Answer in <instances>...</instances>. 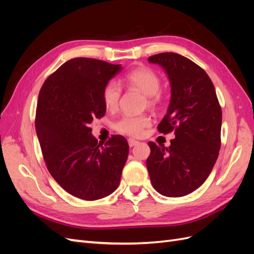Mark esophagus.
<instances>
[{
	"label": "esophagus",
	"mask_w": 254,
	"mask_h": 254,
	"mask_svg": "<svg viewBox=\"0 0 254 254\" xmlns=\"http://www.w3.org/2000/svg\"><path fill=\"white\" fill-rule=\"evenodd\" d=\"M137 143H139V142H137V141H135L134 139H128V144H129V146H130V147H132V146L136 145Z\"/></svg>",
	"instance_id": "1"
}]
</instances>
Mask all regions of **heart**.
<instances>
[{
  "label": "heart",
  "instance_id": "b5f03b06",
  "mask_svg": "<svg viewBox=\"0 0 254 254\" xmlns=\"http://www.w3.org/2000/svg\"><path fill=\"white\" fill-rule=\"evenodd\" d=\"M124 82L128 87L140 90L146 95L147 106L156 108L162 101L160 93L161 78L159 74L148 66H137L129 71L124 77ZM122 95V87L120 83L110 80L107 82L102 92L103 103L107 109L113 110L117 108ZM151 119L147 114H131L125 113L114 123V129L117 131L131 136H140L143 134L145 128L149 127Z\"/></svg>",
  "mask_w": 254,
  "mask_h": 254
}]
</instances>
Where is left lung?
Segmentation results:
<instances>
[{
    "label": "left lung",
    "instance_id": "1",
    "mask_svg": "<svg viewBox=\"0 0 254 254\" xmlns=\"http://www.w3.org/2000/svg\"><path fill=\"white\" fill-rule=\"evenodd\" d=\"M162 66L172 87L171 104L158 125L161 133L175 132L168 148L148 142L146 161L152 187L167 197H182L209 177L220 149L221 108L214 84L202 67L176 53L148 58Z\"/></svg>",
    "mask_w": 254,
    "mask_h": 254
}]
</instances>
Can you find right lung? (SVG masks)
Here are the masks:
<instances>
[{"label": "right lung", "instance_id": "obj_1", "mask_svg": "<svg viewBox=\"0 0 254 254\" xmlns=\"http://www.w3.org/2000/svg\"><path fill=\"white\" fill-rule=\"evenodd\" d=\"M120 64L73 58L51 74L39 92L35 127L50 174L68 194L93 201L118 189L129 146L112 135L104 145L90 123L106 113L102 92Z\"/></svg>", "mask_w": 254, "mask_h": 254}]
</instances>
